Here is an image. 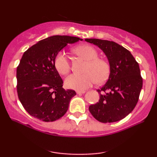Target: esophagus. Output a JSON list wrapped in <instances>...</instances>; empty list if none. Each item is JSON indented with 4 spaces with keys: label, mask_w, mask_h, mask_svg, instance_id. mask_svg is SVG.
Wrapping results in <instances>:
<instances>
[{
    "label": "esophagus",
    "mask_w": 157,
    "mask_h": 157,
    "mask_svg": "<svg viewBox=\"0 0 157 157\" xmlns=\"http://www.w3.org/2000/svg\"><path fill=\"white\" fill-rule=\"evenodd\" d=\"M85 92H86L85 91H77L76 94H84Z\"/></svg>",
    "instance_id": "obj_1"
}]
</instances>
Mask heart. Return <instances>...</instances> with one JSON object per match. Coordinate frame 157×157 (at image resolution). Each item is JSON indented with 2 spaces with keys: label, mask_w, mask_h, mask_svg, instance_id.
<instances>
[{
  "label": "heart",
  "mask_w": 157,
  "mask_h": 157,
  "mask_svg": "<svg viewBox=\"0 0 157 157\" xmlns=\"http://www.w3.org/2000/svg\"><path fill=\"white\" fill-rule=\"evenodd\" d=\"M74 52L86 60L83 74H73L65 79L66 88L76 91H83L91 87L96 83L104 82L108 78L110 73V66L106 61L99 59L97 51L89 45H82L76 47ZM54 67L56 70L61 75H66L69 72L71 66L66 53L60 51L54 59Z\"/></svg>",
  "instance_id": "heart-1"
}]
</instances>
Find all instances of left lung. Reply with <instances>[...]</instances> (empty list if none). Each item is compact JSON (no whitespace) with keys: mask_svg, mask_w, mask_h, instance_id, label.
Returning <instances> with one entry per match:
<instances>
[{"mask_svg":"<svg viewBox=\"0 0 157 157\" xmlns=\"http://www.w3.org/2000/svg\"><path fill=\"white\" fill-rule=\"evenodd\" d=\"M85 40L101 49L110 66L109 79L97 90L100 99L89 106V111L102 123L120 121L134 110L138 102L143 84L139 63L129 51L117 43L97 38Z\"/></svg>","mask_w":157,"mask_h":157,"instance_id":"1","label":"left lung"}]
</instances>
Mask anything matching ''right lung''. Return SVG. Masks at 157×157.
Listing matches in <instances>:
<instances>
[{"label":"right lung","instance_id":"obj_1","mask_svg":"<svg viewBox=\"0 0 157 157\" xmlns=\"http://www.w3.org/2000/svg\"><path fill=\"white\" fill-rule=\"evenodd\" d=\"M83 39L68 36L45 38L23 53L16 71L17 92L25 111L41 121H54L65 114L74 90H65L54 67L57 53L68 44Z\"/></svg>","mask_w":157,"mask_h":157}]
</instances>
